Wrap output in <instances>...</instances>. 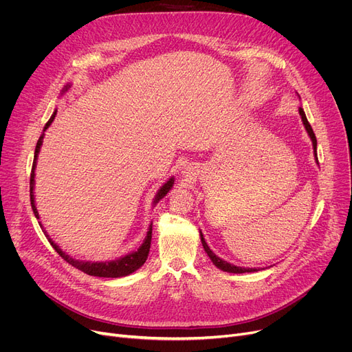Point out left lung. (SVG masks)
Masks as SVG:
<instances>
[{
    "label": "left lung",
    "mask_w": 352,
    "mask_h": 352,
    "mask_svg": "<svg viewBox=\"0 0 352 352\" xmlns=\"http://www.w3.org/2000/svg\"><path fill=\"white\" fill-rule=\"evenodd\" d=\"M300 116H301V120H302V124H304V126H305V129H307V133H308V135H309V138H311V141H312V146H314V153H316V161L318 162V158H317V138H316V134H314V131H312V128H311V125H309V122H308V120H307V117H305V113H304V109L300 107ZM199 236H201V243H202V247H204V250H206V252H207V255L210 256V260L212 261V264L217 267V268H219L221 271H226V272H232V274H244V272H254V271H258L256 268H244V267H236V265H232V264H230V263H227V261H224V260H221L219 256H217L211 250H210V247H208V244L206 243V239H204V235H202V232L199 231Z\"/></svg>",
    "instance_id": "8db88e82"
}]
</instances>
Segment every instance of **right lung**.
I'll return each instance as SVG.
<instances>
[{
    "label": "right lung",
    "instance_id": "1",
    "mask_svg": "<svg viewBox=\"0 0 352 352\" xmlns=\"http://www.w3.org/2000/svg\"><path fill=\"white\" fill-rule=\"evenodd\" d=\"M68 88H69V85H67L63 92H65ZM55 114H57V113H54V114L51 116L50 121L45 124L44 131L51 125V122L54 121ZM43 138H44V133L41 134V137H40V140H38V142H36V146H35L34 162H32L31 178H30V199H31V207H32V211H34V215H35L36 219L40 218V215H38V211H36L35 201H34V182H35V181H34V177H35L36 158H38L40 148H41V145H43ZM173 186H174V178H170V179L166 181V182L164 184V186L158 190V192H157V195H155V199H154V206L157 204V202H158L160 199H162V198L166 195V192H168V191L173 188ZM40 226H41V224H40ZM43 231H44V228H43ZM44 234H45V236H48L45 231H44ZM151 235H153V224L150 226V228H148V232H146V236H145V239H144V243L141 244V247H140L137 251H134V252H131V254H128V255H125V256H121V258H118V260H114V261H104V263H92V261H80V260H76V258H72V256H69L68 254H65L57 244H55V243L52 241L51 238H48V241H50V244L52 245V248H54L55 251H57L69 265L76 267L77 270H80V271H82V272H85V274H88V275L104 276V278H120V276H126V275H129V274H133L134 271H137L140 267L144 265V263L146 261V258H148V252H150Z\"/></svg>",
    "mask_w": 352,
    "mask_h": 352
}]
</instances>
